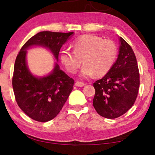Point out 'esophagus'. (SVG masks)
<instances>
[{"label": "esophagus", "instance_id": "obj_1", "mask_svg": "<svg viewBox=\"0 0 155 155\" xmlns=\"http://www.w3.org/2000/svg\"><path fill=\"white\" fill-rule=\"evenodd\" d=\"M75 86H77V87H83V86H84L85 83H84V82H82L77 81L75 82Z\"/></svg>", "mask_w": 155, "mask_h": 155}]
</instances>
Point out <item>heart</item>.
<instances>
[{
	"label": "heart",
	"instance_id": "1",
	"mask_svg": "<svg viewBox=\"0 0 155 155\" xmlns=\"http://www.w3.org/2000/svg\"><path fill=\"white\" fill-rule=\"evenodd\" d=\"M74 50L63 48L60 60L68 71L75 73L83 62L80 75L90 78L96 74L101 76L107 74L115 63L118 48L113 41L103 39L96 35H82L73 43Z\"/></svg>",
	"mask_w": 155,
	"mask_h": 155
}]
</instances>
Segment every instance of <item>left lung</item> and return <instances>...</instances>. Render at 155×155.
<instances>
[{"label":"left lung","instance_id":"left-lung-1","mask_svg":"<svg viewBox=\"0 0 155 155\" xmlns=\"http://www.w3.org/2000/svg\"><path fill=\"white\" fill-rule=\"evenodd\" d=\"M119 41L117 60L104 77L93 84V106L99 115L107 118H116L126 113L134 104L140 87L134 52L122 37Z\"/></svg>","mask_w":155,"mask_h":155}]
</instances>
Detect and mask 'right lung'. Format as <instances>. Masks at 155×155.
<instances>
[{"label":"right lung","instance_id":"right-lung-1","mask_svg":"<svg viewBox=\"0 0 155 155\" xmlns=\"http://www.w3.org/2000/svg\"><path fill=\"white\" fill-rule=\"evenodd\" d=\"M73 34L41 31L31 37L17 56L12 80L15 97L19 107L33 120L47 122L56 117L68 98L75 82L60 70L57 63L48 75L34 76L27 65V49L32 46L48 48L58 61L61 46Z\"/></svg>","mask_w":155,"mask_h":155}]
</instances>
